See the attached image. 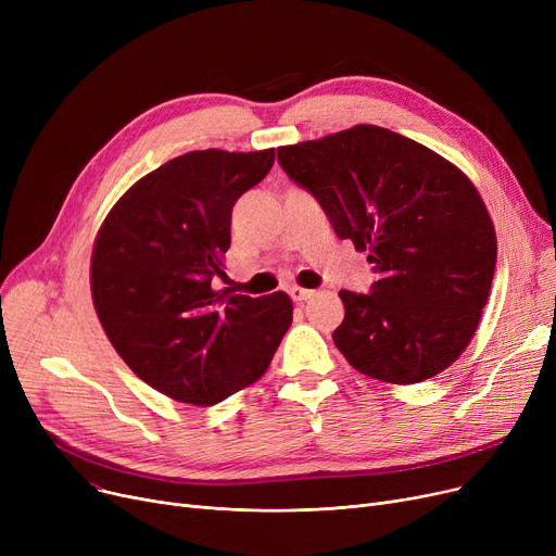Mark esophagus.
Wrapping results in <instances>:
<instances>
[{"instance_id":"esophagus-1","label":"esophagus","mask_w":556,"mask_h":556,"mask_svg":"<svg viewBox=\"0 0 556 556\" xmlns=\"http://www.w3.org/2000/svg\"><path fill=\"white\" fill-rule=\"evenodd\" d=\"M288 295H290V300L293 302H306L311 295H313V290H308V288H298V286H293L288 290Z\"/></svg>"}]
</instances>
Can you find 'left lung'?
Returning <instances> with one entry per match:
<instances>
[{
  "mask_svg": "<svg viewBox=\"0 0 556 556\" xmlns=\"http://www.w3.org/2000/svg\"><path fill=\"white\" fill-rule=\"evenodd\" d=\"M338 239L367 250L369 293L340 290L333 342L354 369L421 383L471 342L495 270V231L471 180L426 146L378 126L277 149Z\"/></svg>",
  "mask_w": 556,
  "mask_h": 556,
  "instance_id": "8db88e82",
  "label": "left lung"
}]
</instances>
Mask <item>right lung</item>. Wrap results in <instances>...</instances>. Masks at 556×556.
Instances as JSON below:
<instances>
[{
  "label": "right lung",
  "mask_w": 556,
  "mask_h": 556,
  "mask_svg": "<svg viewBox=\"0 0 556 556\" xmlns=\"http://www.w3.org/2000/svg\"><path fill=\"white\" fill-rule=\"evenodd\" d=\"M275 164V149L191 151L135 182L92 252V298L126 365L157 392L214 405L268 369L293 323L286 293H216L231 210Z\"/></svg>",
  "instance_id": "right-lung-1"
}]
</instances>
